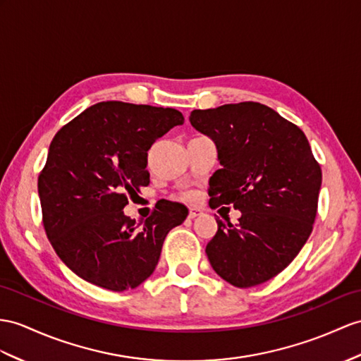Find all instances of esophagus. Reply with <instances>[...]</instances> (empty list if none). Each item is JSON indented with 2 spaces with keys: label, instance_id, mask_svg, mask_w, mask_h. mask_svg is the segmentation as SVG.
<instances>
[{
  "label": "esophagus",
  "instance_id": "obj_1",
  "mask_svg": "<svg viewBox=\"0 0 361 361\" xmlns=\"http://www.w3.org/2000/svg\"><path fill=\"white\" fill-rule=\"evenodd\" d=\"M200 214H202V209H199V208H190V213H188L190 219H195V217H197Z\"/></svg>",
  "mask_w": 361,
  "mask_h": 361
}]
</instances>
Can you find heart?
<instances>
[{"label":"heart","instance_id":"heart-1","mask_svg":"<svg viewBox=\"0 0 361 361\" xmlns=\"http://www.w3.org/2000/svg\"><path fill=\"white\" fill-rule=\"evenodd\" d=\"M190 196H191V195H185V197H190Z\"/></svg>","mask_w":361,"mask_h":361}]
</instances>
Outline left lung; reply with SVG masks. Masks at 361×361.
<instances>
[{"label": "left lung", "mask_w": 361, "mask_h": 361, "mask_svg": "<svg viewBox=\"0 0 361 361\" xmlns=\"http://www.w3.org/2000/svg\"><path fill=\"white\" fill-rule=\"evenodd\" d=\"M191 126L217 147L222 169L209 179V207L242 211L217 221L207 245L211 267L237 288L260 285L294 260L317 216L322 169L303 131L259 102L192 110Z\"/></svg>", "instance_id": "left-lung-1"}]
</instances>
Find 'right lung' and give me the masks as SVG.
<instances>
[{"mask_svg": "<svg viewBox=\"0 0 361 361\" xmlns=\"http://www.w3.org/2000/svg\"><path fill=\"white\" fill-rule=\"evenodd\" d=\"M180 124L182 113L174 109L105 101L55 135L38 178L42 224L58 257L76 276L126 291L153 274L165 235L185 221L188 209L166 202L140 226L122 209L150 183L147 152Z\"/></svg>", "mask_w": 361, "mask_h": 361, "instance_id": "add662e5", "label": "right lung"}]
</instances>
